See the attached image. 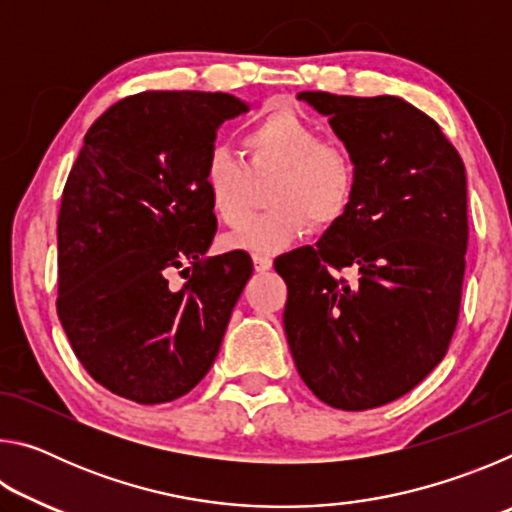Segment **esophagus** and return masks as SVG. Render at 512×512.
Listing matches in <instances>:
<instances>
[{"mask_svg": "<svg viewBox=\"0 0 512 512\" xmlns=\"http://www.w3.org/2000/svg\"><path fill=\"white\" fill-rule=\"evenodd\" d=\"M253 264H255V271L257 273H266L268 268L273 266V259L268 255H253Z\"/></svg>", "mask_w": 512, "mask_h": 512, "instance_id": "esophagus-1", "label": "esophagus"}]
</instances>
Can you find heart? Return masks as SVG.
<instances>
[{
    "label": "heart",
    "mask_w": 512,
    "mask_h": 512,
    "mask_svg": "<svg viewBox=\"0 0 512 512\" xmlns=\"http://www.w3.org/2000/svg\"><path fill=\"white\" fill-rule=\"evenodd\" d=\"M244 162L216 144L205 155L203 187L221 223L237 228L252 206L254 183L274 176L272 210L254 217L228 246L255 255L280 253L305 235L309 223L332 225L348 214L357 192V167L339 144L325 142L316 124L291 108L259 117L241 137Z\"/></svg>",
    "instance_id": "1"
}]
</instances>
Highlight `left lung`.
Returning <instances> with one entry per match:
<instances>
[{
  "mask_svg": "<svg viewBox=\"0 0 512 512\" xmlns=\"http://www.w3.org/2000/svg\"><path fill=\"white\" fill-rule=\"evenodd\" d=\"M298 99L329 117L357 192L316 246L275 259L289 291L284 332L320 402L377 409L418 386L452 343L470 232L465 167L436 121L400 97Z\"/></svg>",
  "mask_w": 512,
  "mask_h": 512,
  "instance_id": "left-lung-1",
  "label": "left lung"
}]
</instances>
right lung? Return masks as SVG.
<instances>
[{
    "label": "right lung",
    "instance_id": "1",
    "mask_svg": "<svg viewBox=\"0 0 512 512\" xmlns=\"http://www.w3.org/2000/svg\"><path fill=\"white\" fill-rule=\"evenodd\" d=\"M246 110L225 92L153 90L85 133L58 212L56 309L76 359L110 393L178 400L219 354L253 262L244 250L205 257L216 216L203 162L216 128Z\"/></svg>",
    "mask_w": 512,
    "mask_h": 512
}]
</instances>
